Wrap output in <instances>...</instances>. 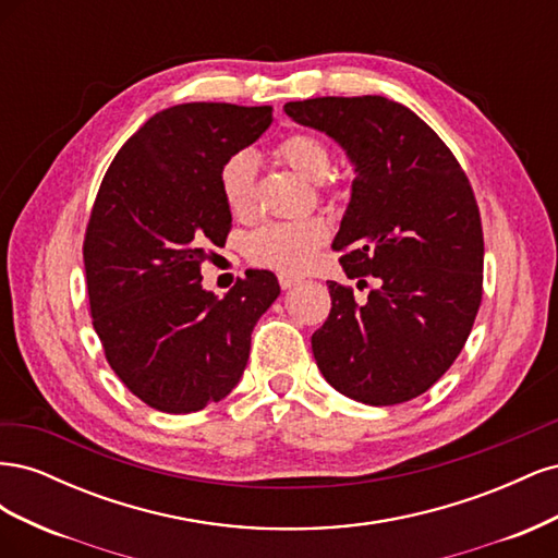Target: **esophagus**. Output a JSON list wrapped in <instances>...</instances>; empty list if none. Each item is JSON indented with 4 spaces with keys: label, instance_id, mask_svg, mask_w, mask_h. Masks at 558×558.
Segmentation results:
<instances>
[{
    "label": "esophagus",
    "instance_id": "1",
    "mask_svg": "<svg viewBox=\"0 0 558 558\" xmlns=\"http://www.w3.org/2000/svg\"><path fill=\"white\" fill-rule=\"evenodd\" d=\"M302 279L300 277H293V275H286V272H281L279 275V286L281 289L286 291V289H293V286H298Z\"/></svg>",
    "mask_w": 558,
    "mask_h": 558
}]
</instances>
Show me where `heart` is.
I'll use <instances>...</instances> for the list:
<instances>
[{
	"label": "heart",
	"mask_w": 558,
	"mask_h": 558,
	"mask_svg": "<svg viewBox=\"0 0 558 558\" xmlns=\"http://www.w3.org/2000/svg\"><path fill=\"white\" fill-rule=\"evenodd\" d=\"M275 156L291 167L295 174L307 181H318L320 189H335L332 148L312 132H295L281 140L275 148ZM256 172L258 165L248 150H238L223 160L218 170V191L223 195L226 207L232 216L246 218L256 205ZM328 242V226L318 218L310 221H283L267 223L256 230L246 242L248 258L279 269V272H305L316 260L320 246Z\"/></svg>",
	"instance_id": "heart-1"
}]
</instances>
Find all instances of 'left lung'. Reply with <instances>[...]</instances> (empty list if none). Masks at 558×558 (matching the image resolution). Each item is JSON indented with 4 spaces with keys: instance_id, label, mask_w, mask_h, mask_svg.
Here are the masks:
<instances>
[{
    "instance_id": "1",
    "label": "left lung",
    "mask_w": 558,
    "mask_h": 558,
    "mask_svg": "<svg viewBox=\"0 0 558 558\" xmlns=\"http://www.w3.org/2000/svg\"><path fill=\"white\" fill-rule=\"evenodd\" d=\"M326 132L356 167L332 242L349 279L377 289L359 305L330 281L332 307L312 335L320 375L365 404L408 402L440 379L482 302L484 238L475 193L435 130L393 99L314 97L283 107Z\"/></svg>"
}]
</instances>
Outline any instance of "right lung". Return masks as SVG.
I'll use <instances>...</instances> for the list:
<instances>
[{
	"mask_svg": "<svg viewBox=\"0 0 558 558\" xmlns=\"http://www.w3.org/2000/svg\"><path fill=\"white\" fill-rule=\"evenodd\" d=\"M269 123L272 107H170L132 134L99 185L83 240L90 316L111 369L148 408L191 414L223 400L279 295L267 269L221 300L199 283L232 228L218 170Z\"/></svg>",
	"mask_w": 558,
	"mask_h": 558,
	"instance_id": "obj_1",
	"label": "right lung"
}]
</instances>
